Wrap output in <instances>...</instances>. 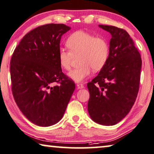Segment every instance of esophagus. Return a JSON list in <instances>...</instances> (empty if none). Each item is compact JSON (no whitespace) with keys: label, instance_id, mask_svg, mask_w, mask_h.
Masks as SVG:
<instances>
[{"label":"esophagus","instance_id":"34e87169","mask_svg":"<svg viewBox=\"0 0 154 154\" xmlns=\"http://www.w3.org/2000/svg\"><path fill=\"white\" fill-rule=\"evenodd\" d=\"M77 87L78 89H82V88H84V85L82 84H77Z\"/></svg>","mask_w":154,"mask_h":154}]
</instances>
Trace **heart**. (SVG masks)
Segmentation results:
<instances>
[{
	"label": "heart",
	"mask_w": 154,
	"mask_h": 154,
	"mask_svg": "<svg viewBox=\"0 0 154 154\" xmlns=\"http://www.w3.org/2000/svg\"><path fill=\"white\" fill-rule=\"evenodd\" d=\"M70 51L60 48L58 52V60L60 66L66 70H70L72 54L82 53L81 66L71 70L68 75L73 81L83 82L94 71H99L107 62L109 56V45L102 37H95L93 34L85 31L72 33L66 41Z\"/></svg>",
	"instance_id": "obj_1"
}]
</instances>
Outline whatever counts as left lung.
<instances>
[{
  "label": "left lung",
  "instance_id": "left-lung-1",
  "mask_svg": "<svg viewBox=\"0 0 154 154\" xmlns=\"http://www.w3.org/2000/svg\"><path fill=\"white\" fill-rule=\"evenodd\" d=\"M111 34L109 56L97 76L87 84L88 111L96 123L118 124L129 113L139 90L142 59L129 34L115 26L99 25Z\"/></svg>",
  "mask_w": 154,
  "mask_h": 154
}]
</instances>
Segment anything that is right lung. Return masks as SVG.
<instances>
[{"label": "right lung", "mask_w": 154, "mask_h": 154, "mask_svg": "<svg viewBox=\"0 0 154 154\" xmlns=\"http://www.w3.org/2000/svg\"><path fill=\"white\" fill-rule=\"evenodd\" d=\"M70 29L64 24L36 27L23 36L11 57L14 98L26 118L39 127L61 120L75 91V83L62 72L58 60L61 36Z\"/></svg>", "instance_id": "obj_1"}]
</instances>
